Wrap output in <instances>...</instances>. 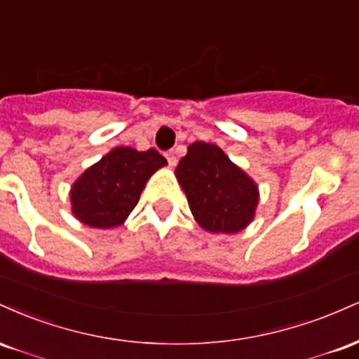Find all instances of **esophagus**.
I'll list each match as a JSON object with an SVG mask.
<instances>
[{
  "mask_svg": "<svg viewBox=\"0 0 359 359\" xmlns=\"http://www.w3.org/2000/svg\"><path fill=\"white\" fill-rule=\"evenodd\" d=\"M165 156H167V162H168V165H170V167H175V163H177V151H175V150H170V151H167Z\"/></svg>",
  "mask_w": 359,
  "mask_h": 359,
  "instance_id": "esophagus-1",
  "label": "esophagus"
}]
</instances>
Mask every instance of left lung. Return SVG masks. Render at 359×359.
Here are the masks:
<instances>
[{
	"instance_id": "1",
	"label": "left lung",
	"mask_w": 359,
	"mask_h": 359,
	"mask_svg": "<svg viewBox=\"0 0 359 359\" xmlns=\"http://www.w3.org/2000/svg\"><path fill=\"white\" fill-rule=\"evenodd\" d=\"M194 219L209 233H240L253 221L258 185L212 143L196 142L175 168Z\"/></svg>"
}]
</instances>
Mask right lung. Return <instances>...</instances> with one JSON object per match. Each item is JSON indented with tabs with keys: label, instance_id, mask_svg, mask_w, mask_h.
<instances>
[{
	"label": "right lung",
	"instance_id": "1",
	"mask_svg": "<svg viewBox=\"0 0 359 359\" xmlns=\"http://www.w3.org/2000/svg\"><path fill=\"white\" fill-rule=\"evenodd\" d=\"M163 165L167 160L155 148H113L72 184V214L90 228L121 226L138 204L147 180Z\"/></svg>",
	"mask_w": 359,
	"mask_h": 359
}]
</instances>
